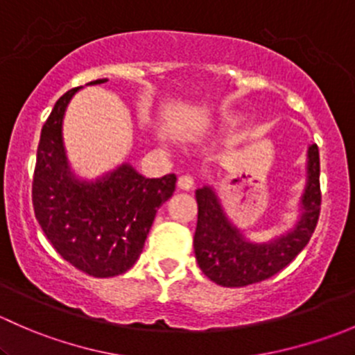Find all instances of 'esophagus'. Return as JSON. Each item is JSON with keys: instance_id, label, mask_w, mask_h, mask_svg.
<instances>
[{"instance_id": "34e87169", "label": "esophagus", "mask_w": 355, "mask_h": 355, "mask_svg": "<svg viewBox=\"0 0 355 355\" xmlns=\"http://www.w3.org/2000/svg\"><path fill=\"white\" fill-rule=\"evenodd\" d=\"M177 187L180 189V191H191V189L194 187V178H192L191 175H182L177 182Z\"/></svg>"}]
</instances>
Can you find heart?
<instances>
[{"label": "heart", "mask_w": 355, "mask_h": 355, "mask_svg": "<svg viewBox=\"0 0 355 355\" xmlns=\"http://www.w3.org/2000/svg\"><path fill=\"white\" fill-rule=\"evenodd\" d=\"M234 120V113H228V111H225V113H221L220 116H218V120L214 121V127H221V125L228 123V121Z\"/></svg>", "instance_id": "1"}]
</instances>
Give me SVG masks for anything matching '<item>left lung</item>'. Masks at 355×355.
<instances>
[{
    "label": "left lung",
    "instance_id": "left-lung-1",
    "mask_svg": "<svg viewBox=\"0 0 355 355\" xmlns=\"http://www.w3.org/2000/svg\"><path fill=\"white\" fill-rule=\"evenodd\" d=\"M196 199L194 252L202 273L221 287H245L266 280L295 259L316 228L321 207L318 146L307 148V178L300 198V216L287 234L268 242H250L227 216L213 187L198 189Z\"/></svg>",
    "mask_w": 355,
    "mask_h": 355
}]
</instances>
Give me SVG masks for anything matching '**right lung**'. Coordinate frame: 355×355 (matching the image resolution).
I'll return each mask as SVG.
<instances>
[{
  "label": "right lung",
  "instance_id": "add662e5",
  "mask_svg": "<svg viewBox=\"0 0 355 355\" xmlns=\"http://www.w3.org/2000/svg\"><path fill=\"white\" fill-rule=\"evenodd\" d=\"M78 89L65 92L42 125L32 204L42 232L63 259L91 277L110 278L139 259L157 209L173 196L177 177L146 178L128 163L96 180L77 177L63 144V116Z\"/></svg>",
  "mask_w": 355,
  "mask_h": 355
}]
</instances>
